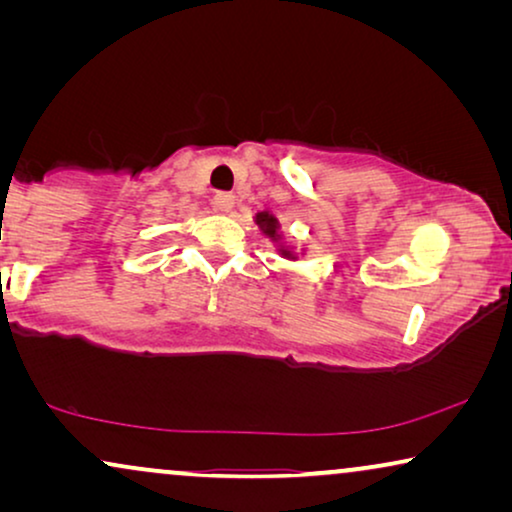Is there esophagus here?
<instances>
[{
	"label": "esophagus",
	"mask_w": 512,
	"mask_h": 512,
	"mask_svg": "<svg viewBox=\"0 0 512 512\" xmlns=\"http://www.w3.org/2000/svg\"><path fill=\"white\" fill-rule=\"evenodd\" d=\"M212 205H214L216 212H230V209L235 207V195L233 193H226V191L216 193L214 200H212Z\"/></svg>",
	"instance_id": "obj_1"
}]
</instances>
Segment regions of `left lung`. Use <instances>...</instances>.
<instances>
[{"label": "left lung", "instance_id": "left-lung-1", "mask_svg": "<svg viewBox=\"0 0 512 512\" xmlns=\"http://www.w3.org/2000/svg\"><path fill=\"white\" fill-rule=\"evenodd\" d=\"M256 223L263 228L265 235H270V237L277 235V219H275V216H270L268 212H261L256 216Z\"/></svg>", "mask_w": 512, "mask_h": 512}]
</instances>
